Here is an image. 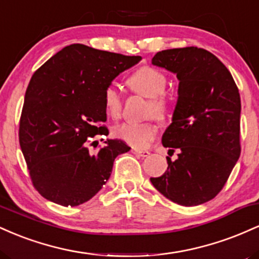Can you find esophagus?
<instances>
[{"instance_id":"obj_1","label":"esophagus","mask_w":259,"mask_h":259,"mask_svg":"<svg viewBox=\"0 0 259 259\" xmlns=\"http://www.w3.org/2000/svg\"><path fill=\"white\" fill-rule=\"evenodd\" d=\"M133 153L136 154L139 157H148L150 156V152L145 150H140V148H133Z\"/></svg>"}]
</instances>
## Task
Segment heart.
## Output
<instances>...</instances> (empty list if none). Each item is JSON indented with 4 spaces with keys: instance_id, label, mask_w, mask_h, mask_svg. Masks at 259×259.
<instances>
[{
    "instance_id": "heart-1",
    "label": "heart",
    "mask_w": 259,
    "mask_h": 259,
    "mask_svg": "<svg viewBox=\"0 0 259 259\" xmlns=\"http://www.w3.org/2000/svg\"><path fill=\"white\" fill-rule=\"evenodd\" d=\"M127 86L132 91L150 99L147 112L158 119L167 113V100L164 92L167 89V76L152 67H142L133 73L127 79ZM103 106L106 113L113 119H118L123 109V99L114 85H108L103 91ZM114 135L132 146L145 148L157 135V125L153 121H125L114 127Z\"/></svg>"
}]
</instances>
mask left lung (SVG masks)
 <instances>
[{"mask_svg": "<svg viewBox=\"0 0 259 259\" xmlns=\"http://www.w3.org/2000/svg\"><path fill=\"white\" fill-rule=\"evenodd\" d=\"M152 64L177 74L178 101L162 136L168 168L151 183L168 200L198 206L221 192L241 152L239 89L228 68L198 47L157 52Z\"/></svg>", "mask_w": 259, "mask_h": 259, "instance_id": "obj_1", "label": "left lung"}]
</instances>
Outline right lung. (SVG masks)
<instances>
[{"instance_id":"obj_1","label":"right lung","mask_w":259,"mask_h":259,"mask_svg":"<svg viewBox=\"0 0 259 259\" xmlns=\"http://www.w3.org/2000/svg\"><path fill=\"white\" fill-rule=\"evenodd\" d=\"M140 61V56L73 44L34 73L25 92L19 144L32 185L46 200L64 207L89 201L109 179L115 157L130 150L118 139H107L96 153L89 152L88 145L96 135H108L105 89Z\"/></svg>"}]
</instances>
